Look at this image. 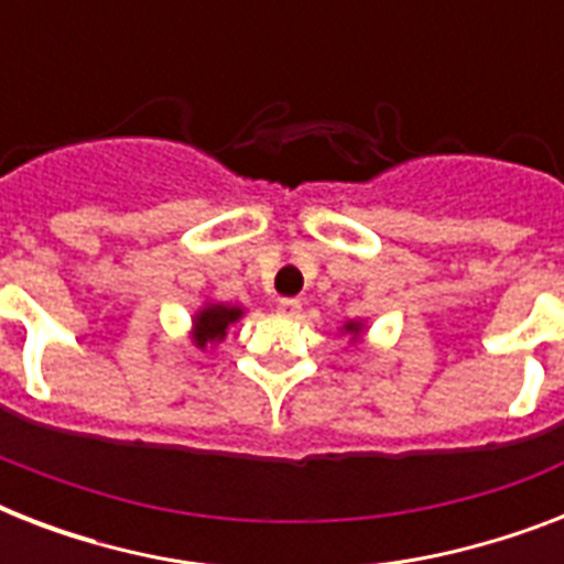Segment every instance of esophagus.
I'll list each match as a JSON object with an SVG mask.
<instances>
[{
  "label": "esophagus",
  "instance_id": "esophagus-1",
  "mask_svg": "<svg viewBox=\"0 0 564 564\" xmlns=\"http://www.w3.org/2000/svg\"><path fill=\"white\" fill-rule=\"evenodd\" d=\"M278 313L286 318H295L301 313V301L299 299H281L278 301Z\"/></svg>",
  "mask_w": 564,
  "mask_h": 564
}]
</instances>
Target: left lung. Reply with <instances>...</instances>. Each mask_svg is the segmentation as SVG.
<instances>
[{
	"mask_svg": "<svg viewBox=\"0 0 564 564\" xmlns=\"http://www.w3.org/2000/svg\"><path fill=\"white\" fill-rule=\"evenodd\" d=\"M345 330H348V334H351L354 339H357V336L362 334V322H348V325H345Z\"/></svg>",
	"mask_w": 564,
	"mask_h": 564,
	"instance_id": "obj_1",
	"label": "left lung"
}]
</instances>
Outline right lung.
Returning a JSON list of instances; mask_svg holds the SVG:
<instances>
[{
    "mask_svg": "<svg viewBox=\"0 0 564 564\" xmlns=\"http://www.w3.org/2000/svg\"><path fill=\"white\" fill-rule=\"evenodd\" d=\"M242 318V307H230V304H204L193 316V343L195 348H207L225 339L228 327Z\"/></svg>",
    "mask_w": 564,
    "mask_h": 564,
    "instance_id": "1",
    "label": "right lung"
}]
</instances>
